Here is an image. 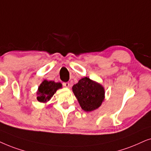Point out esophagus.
Wrapping results in <instances>:
<instances>
[{"instance_id":"obj_1","label":"esophagus","mask_w":151,"mask_h":151,"mask_svg":"<svg viewBox=\"0 0 151 151\" xmlns=\"http://www.w3.org/2000/svg\"><path fill=\"white\" fill-rule=\"evenodd\" d=\"M63 86H65L66 88H69L70 83H68V82H64V83H63Z\"/></svg>"}]
</instances>
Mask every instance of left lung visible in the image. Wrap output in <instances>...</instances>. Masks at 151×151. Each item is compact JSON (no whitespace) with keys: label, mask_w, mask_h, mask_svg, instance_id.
<instances>
[{"label":"left lung","mask_w":151,"mask_h":151,"mask_svg":"<svg viewBox=\"0 0 151 151\" xmlns=\"http://www.w3.org/2000/svg\"><path fill=\"white\" fill-rule=\"evenodd\" d=\"M72 91L82 109L86 112L99 108L104 99L105 92L102 86L88 77L80 79L72 86Z\"/></svg>","instance_id":"left-lung-1"}]
</instances>
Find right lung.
<instances>
[{"instance_id":"add662e5","label":"right lung","mask_w":151,"mask_h":151,"mask_svg":"<svg viewBox=\"0 0 151 151\" xmlns=\"http://www.w3.org/2000/svg\"><path fill=\"white\" fill-rule=\"evenodd\" d=\"M61 87V83H55V81L45 80L39 87L37 100L40 102H47L54 95L56 91Z\"/></svg>"}]
</instances>
